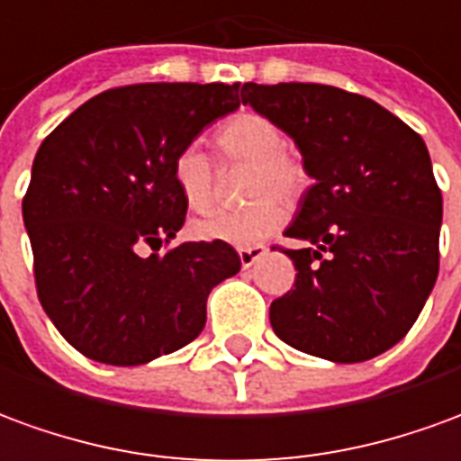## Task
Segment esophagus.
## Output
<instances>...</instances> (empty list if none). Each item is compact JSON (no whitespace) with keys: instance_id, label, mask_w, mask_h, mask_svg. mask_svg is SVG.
Returning <instances> with one entry per match:
<instances>
[{"instance_id":"34e87169","label":"esophagus","mask_w":461,"mask_h":461,"mask_svg":"<svg viewBox=\"0 0 461 461\" xmlns=\"http://www.w3.org/2000/svg\"><path fill=\"white\" fill-rule=\"evenodd\" d=\"M238 256H240V266L250 267L256 266L260 258L266 256V246H250V248H240L238 250Z\"/></svg>"}]
</instances>
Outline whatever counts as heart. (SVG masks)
<instances>
[{
  "label": "heart",
  "mask_w": 461,
  "mask_h": 461,
  "mask_svg": "<svg viewBox=\"0 0 461 461\" xmlns=\"http://www.w3.org/2000/svg\"><path fill=\"white\" fill-rule=\"evenodd\" d=\"M213 143L225 163H248L243 195L250 203L236 211H213L195 218L191 233L201 240H218L248 248L266 240L283 223L277 201L293 203L308 184V168L285 146V133L276 121L258 111H240L218 126ZM173 184L191 211L213 203V163L198 146H185L173 158Z\"/></svg>",
  "instance_id": "heart-1"
}]
</instances>
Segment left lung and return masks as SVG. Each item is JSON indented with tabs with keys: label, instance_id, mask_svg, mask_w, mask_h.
Returning a JSON list of instances; mask_svg holds the SVG:
<instances>
[{
	"label": "left lung",
	"instance_id": "1",
	"mask_svg": "<svg viewBox=\"0 0 461 461\" xmlns=\"http://www.w3.org/2000/svg\"><path fill=\"white\" fill-rule=\"evenodd\" d=\"M243 104L295 139L315 185L283 253L295 283L270 303L290 348L362 362L410 332L439 273L442 191L422 136L367 96L325 84H246Z\"/></svg>",
	"mask_w": 461,
	"mask_h": 461
}]
</instances>
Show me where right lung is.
Masks as SVG:
<instances>
[{
    "label": "right lung",
    "instance_id": "obj_1",
    "mask_svg": "<svg viewBox=\"0 0 461 461\" xmlns=\"http://www.w3.org/2000/svg\"><path fill=\"white\" fill-rule=\"evenodd\" d=\"M240 106V84H131L101 91L39 146L22 201L41 308L64 340L106 365H143L205 325L211 290L240 270L228 243H181L173 158Z\"/></svg>",
    "mask_w": 461,
    "mask_h": 461
}]
</instances>
